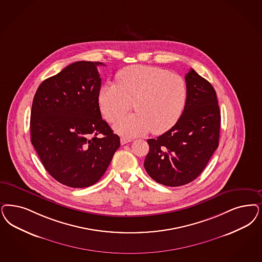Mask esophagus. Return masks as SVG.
I'll return each mask as SVG.
<instances>
[{"instance_id": "esophagus-1", "label": "esophagus", "mask_w": 262, "mask_h": 262, "mask_svg": "<svg viewBox=\"0 0 262 262\" xmlns=\"http://www.w3.org/2000/svg\"><path fill=\"white\" fill-rule=\"evenodd\" d=\"M130 141H133V139L132 138H128V137H122L121 138V144L125 145L126 143H128V142H130Z\"/></svg>"}]
</instances>
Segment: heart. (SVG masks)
Returning a JSON list of instances; mask_svg holds the SVG:
<instances>
[{"label":"heart","mask_w":262,"mask_h":262,"mask_svg":"<svg viewBox=\"0 0 262 262\" xmlns=\"http://www.w3.org/2000/svg\"><path fill=\"white\" fill-rule=\"evenodd\" d=\"M117 84L99 90V109L113 122L132 107L136 114L118 119L114 129L123 136H140L152 130L161 135L170 129L185 109L188 87L184 78L166 70L132 66L118 72Z\"/></svg>","instance_id":"obj_1"}]
</instances>
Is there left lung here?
Listing matches in <instances>:
<instances>
[{"mask_svg": "<svg viewBox=\"0 0 262 262\" xmlns=\"http://www.w3.org/2000/svg\"><path fill=\"white\" fill-rule=\"evenodd\" d=\"M188 99L177 123L148 139L144 167L153 180L179 187L198 178L219 146L221 112L216 91L190 69L185 76Z\"/></svg>", "mask_w": 262, "mask_h": 262, "instance_id": "1", "label": "left lung"}]
</instances>
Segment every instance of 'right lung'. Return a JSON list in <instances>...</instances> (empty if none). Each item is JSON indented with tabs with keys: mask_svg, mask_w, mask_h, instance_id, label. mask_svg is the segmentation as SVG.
Wrapping results in <instances>:
<instances>
[{
	"mask_svg": "<svg viewBox=\"0 0 262 262\" xmlns=\"http://www.w3.org/2000/svg\"><path fill=\"white\" fill-rule=\"evenodd\" d=\"M101 64H69L42 82L33 100L31 142L46 171L68 187L97 183L120 147V137L99 110Z\"/></svg>",
	"mask_w": 262,
	"mask_h": 262,
	"instance_id": "right-lung-1",
	"label": "right lung"
}]
</instances>
